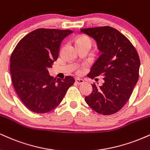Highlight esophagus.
<instances>
[{
    "label": "esophagus",
    "instance_id": "esophagus-1",
    "mask_svg": "<svg viewBox=\"0 0 150 150\" xmlns=\"http://www.w3.org/2000/svg\"><path fill=\"white\" fill-rule=\"evenodd\" d=\"M75 82H76V84H82L84 82V81L82 80V79L77 78L76 80H75Z\"/></svg>",
    "mask_w": 150,
    "mask_h": 150
}]
</instances>
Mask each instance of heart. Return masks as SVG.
Here are the masks:
<instances>
[{"instance_id": "obj_1", "label": "heart", "mask_w": 150, "mask_h": 150, "mask_svg": "<svg viewBox=\"0 0 150 150\" xmlns=\"http://www.w3.org/2000/svg\"><path fill=\"white\" fill-rule=\"evenodd\" d=\"M77 45L83 44V43H89L91 45V40L87 37H80L77 40ZM82 73V69H78L77 70V73L80 74Z\"/></svg>"}]
</instances>
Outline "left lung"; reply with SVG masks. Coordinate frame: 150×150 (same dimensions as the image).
<instances>
[{
	"instance_id": "8db88e82",
	"label": "left lung",
	"mask_w": 150,
	"mask_h": 150,
	"mask_svg": "<svg viewBox=\"0 0 150 150\" xmlns=\"http://www.w3.org/2000/svg\"><path fill=\"white\" fill-rule=\"evenodd\" d=\"M80 32L93 38L101 53L88 76L102 75L104 80L102 86L93 83L92 92L85 97V101L98 114H115L125 105L138 82V52L129 40L112 27L82 28Z\"/></svg>"
}]
</instances>
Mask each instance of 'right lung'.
<instances>
[{"mask_svg":"<svg viewBox=\"0 0 150 150\" xmlns=\"http://www.w3.org/2000/svg\"><path fill=\"white\" fill-rule=\"evenodd\" d=\"M71 30L38 28L18 42L10 57V73L16 93L26 107L35 113H47L62 101L75 82L50 76L48 68L58 59L59 47Z\"/></svg>","mask_w":150,"mask_h":150,"instance_id":"1","label":"right lung"}]
</instances>
